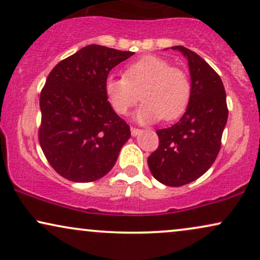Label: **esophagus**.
<instances>
[{"mask_svg": "<svg viewBox=\"0 0 260 260\" xmlns=\"http://www.w3.org/2000/svg\"><path fill=\"white\" fill-rule=\"evenodd\" d=\"M130 130H131V135H133V136L140 135L141 131H142L141 129H139V127H135V126H131Z\"/></svg>", "mask_w": 260, "mask_h": 260, "instance_id": "obj_1", "label": "esophagus"}]
</instances>
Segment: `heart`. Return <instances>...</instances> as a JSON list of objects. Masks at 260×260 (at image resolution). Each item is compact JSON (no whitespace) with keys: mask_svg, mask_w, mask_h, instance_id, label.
<instances>
[{"mask_svg":"<svg viewBox=\"0 0 260 260\" xmlns=\"http://www.w3.org/2000/svg\"><path fill=\"white\" fill-rule=\"evenodd\" d=\"M105 92L118 114H126L139 101L140 92L143 104L136 113L137 120H174L188 107L191 83L183 70L166 59L147 55L125 67L124 76H108Z\"/></svg>","mask_w":260,"mask_h":260,"instance_id":"b5f03b06","label":"heart"}]
</instances>
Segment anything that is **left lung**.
I'll use <instances>...</instances> for the list:
<instances>
[{"instance_id": "left-lung-1", "label": "left lung", "mask_w": 260, "mask_h": 260, "mask_svg": "<svg viewBox=\"0 0 260 260\" xmlns=\"http://www.w3.org/2000/svg\"><path fill=\"white\" fill-rule=\"evenodd\" d=\"M188 59L191 96L175 125L156 130L159 146L148 156L152 175L160 183L181 187L203 176L218 155L228 106L222 79L197 53L172 47Z\"/></svg>"}]
</instances>
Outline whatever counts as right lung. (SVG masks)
Returning <instances> with one entry per match:
<instances>
[{"label":"right lung","mask_w":260,"mask_h":260,"mask_svg":"<svg viewBox=\"0 0 260 260\" xmlns=\"http://www.w3.org/2000/svg\"><path fill=\"white\" fill-rule=\"evenodd\" d=\"M133 52L90 44L60 61L41 91L38 140L50 166L72 182H92L111 171L130 126L112 108L105 81Z\"/></svg>","instance_id":"add662e5"}]
</instances>
